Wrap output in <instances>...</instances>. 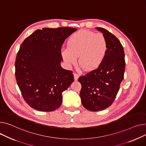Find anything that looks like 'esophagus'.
I'll use <instances>...</instances> for the list:
<instances>
[{
  "instance_id": "esophagus-1",
  "label": "esophagus",
  "mask_w": 146,
  "mask_h": 146,
  "mask_svg": "<svg viewBox=\"0 0 146 146\" xmlns=\"http://www.w3.org/2000/svg\"><path fill=\"white\" fill-rule=\"evenodd\" d=\"M74 80L75 81H77L79 78V75L78 74H76V73H74Z\"/></svg>"
}]
</instances>
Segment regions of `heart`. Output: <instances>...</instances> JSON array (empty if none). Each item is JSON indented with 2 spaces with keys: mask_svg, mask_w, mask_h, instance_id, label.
I'll use <instances>...</instances> for the list:
<instances>
[{
  "mask_svg": "<svg viewBox=\"0 0 146 146\" xmlns=\"http://www.w3.org/2000/svg\"><path fill=\"white\" fill-rule=\"evenodd\" d=\"M107 52V41L102 33L81 29L74 33L67 42V48L61 54L70 65L78 63L85 71H92L103 62Z\"/></svg>",
  "mask_w": 146,
  "mask_h": 146,
  "instance_id": "heart-1",
  "label": "heart"
}]
</instances>
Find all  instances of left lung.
<instances>
[{
    "label": "left lung",
    "mask_w": 146,
    "mask_h": 146,
    "mask_svg": "<svg viewBox=\"0 0 146 146\" xmlns=\"http://www.w3.org/2000/svg\"><path fill=\"white\" fill-rule=\"evenodd\" d=\"M96 29L107 39L106 56L97 69L78 80L82 86V104L91 111L104 110L112 104L124 79L125 65L124 49L117 37L106 29L97 27Z\"/></svg>",
    "instance_id": "8db88e82"
}]
</instances>
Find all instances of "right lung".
Masks as SVG:
<instances>
[{
	"label": "right lung",
	"instance_id": "right-lung-1",
	"mask_svg": "<svg viewBox=\"0 0 146 146\" xmlns=\"http://www.w3.org/2000/svg\"><path fill=\"white\" fill-rule=\"evenodd\" d=\"M76 30L44 28L22 42L16 58L15 75L24 100L32 108L47 112L61 105L62 92L74 82L72 72L61 66V47Z\"/></svg>",
	"mask_w": 146,
	"mask_h": 146
}]
</instances>
